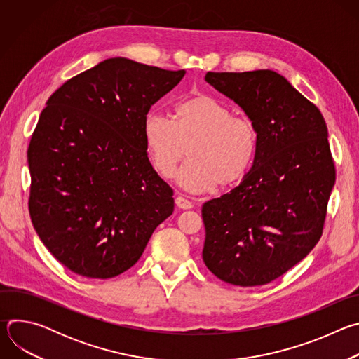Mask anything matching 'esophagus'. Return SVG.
Returning <instances> with one entry per match:
<instances>
[{"label": "esophagus", "instance_id": "1", "mask_svg": "<svg viewBox=\"0 0 359 359\" xmlns=\"http://www.w3.org/2000/svg\"><path fill=\"white\" fill-rule=\"evenodd\" d=\"M176 206H177L179 209H182V210H187V209H191V208H193V203H191L190 200L182 197V196H177V197H176Z\"/></svg>", "mask_w": 359, "mask_h": 359}]
</instances>
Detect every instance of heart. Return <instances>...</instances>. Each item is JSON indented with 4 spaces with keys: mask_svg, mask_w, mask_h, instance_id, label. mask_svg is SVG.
I'll use <instances>...</instances> for the list:
<instances>
[{
    "mask_svg": "<svg viewBox=\"0 0 359 359\" xmlns=\"http://www.w3.org/2000/svg\"><path fill=\"white\" fill-rule=\"evenodd\" d=\"M142 136L149 161L165 179H170L184 161L179 184L201 193L240 183L257 153V130L245 116L209 95H196L175 105L172 119L158 114L146 116Z\"/></svg>",
    "mask_w": 359,
    "mask_h": 359,
    "instance_id": "obj_1",
    "label": "heart"
}]
</instances>
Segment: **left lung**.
I'll list each match as a JSON object with an SVG mask.
<instances>
[{
    "label": "left lung",
    "instance_id": "8db88e82",
    "mask_svg": "<svg viewBox=\"0 0 359 359\" xmlns=\"http://www.w3.org/2000/svg\"><path fill=\"white\" fill-rule=\"evenodd\" d=\"M204 79L245 112L259 140L243 182L203 204V262L224 283L264 285L323 236L335 183L327 125L313 102L274 71L208 72Z\"/></svg>",
    "mask_w": 359,
    "mask_h": 359
}]
</instances>
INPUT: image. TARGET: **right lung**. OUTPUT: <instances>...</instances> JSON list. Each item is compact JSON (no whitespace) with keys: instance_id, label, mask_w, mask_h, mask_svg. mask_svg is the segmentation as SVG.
Returning <instances> with one entry per match:
<instances>
[{"instance_id":"right-lung-1","label":"right lung","mask_w":359,"mask_h":359,"mask_svg":"<svg viewBox=\"0 0 359 359\" xmlns=\"http://www.w3.org/2000/svg\"><path fill=\"white\" fill-rule=\"evenodd\" d=\"M184 74L111 58L49 96L28 146V208L41 241L75 274H122L173 213L142 128Z\"/></svg>"}]
</instances>
